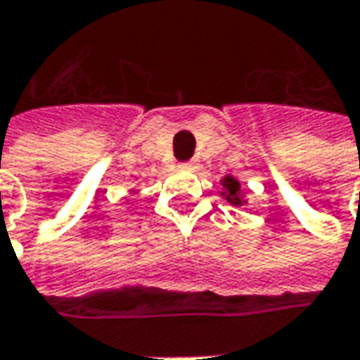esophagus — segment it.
I'll use <instances>...</instances> for the list:
<instances>
[{
    "mask_svg": "<svg viewBox=\"0 0 360 360\" xmlns=\"http://www.w3.org/2000/svg\"><path fill=\"white\" fill-rule=\"evenodd\" d=\"M180 168H184V170H194V168H196V162H184V164H180Z\"/></svg>",
    "mask_w": 360,
    "mask_h": 360,
    "instance_id": "obj_1",
    "label": "esophagus"
}]
</instances>
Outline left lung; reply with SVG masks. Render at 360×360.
<instances>
[{
  "instance_id": "8db88e82",
  "label": "left lung",
  "mask_w": 360,
  "mask_h": 360,
  "mask_svg": "<svg viewBox=\"0 0 360 360\" xmlns=\"http://www.w3.org/2000/svg\"><path fill=\"white\" fill-rule=\"evenodd\" d=\"M220 184H222V192H220V196L224 198V200L232 204V206H236V208H240L244 204H248L246 200V194L242 192L240 186V180L236 178V176H224L222 180H220Z\"/></svg>"
}]
</instances>
